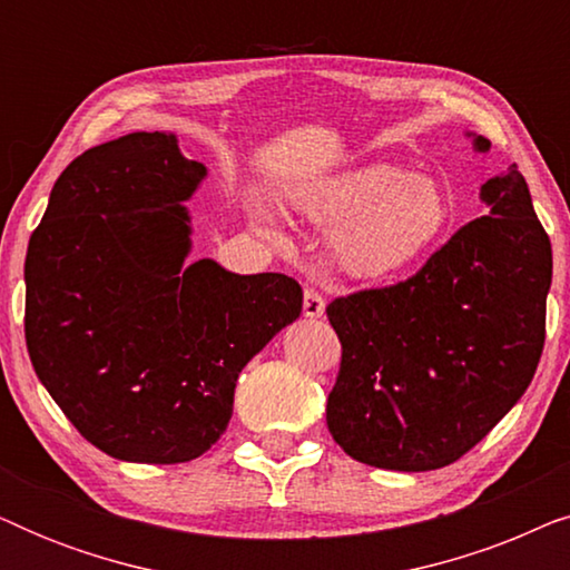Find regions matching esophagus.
Returning a JSON list of instances; mask_svg holds the SVG:
<instances>
[{
    "mask_svg": "<svg viewBox=\"0 0 570 570\" xmlns=\"http://www.w3.org/2000/svg\"><path fill=\"white\" fill-rule=\"evenodd\" d=\"M324 308H326V303L322 295H318L314 287H306V291H303V316L318 318V316H324Z\"/></svg>",
    "mask_w": 570,
    "mask_h": 570,
    "instance_id": "1",
    "label": "esophagus"
}]
</instances>
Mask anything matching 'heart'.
Listing matches in <instances>:
<instances>
[{"label": "heart", "mask_w": 570, "mask_h": 570, "mask_svg": "<svg viewBox=\"0 0 570 570\" xmlns=\"http://www.w3.org/2000/svg\"><path fill=\"white\" fill-rule=\"evenodd\" d=\"M293 207L314 228L332 233V262L342 275L379 283L400 275L439 244L451 205L433 176L392 163L342 168L293 194ZM252 225L264 238L283 240L267 207L254 202Z\"/></svg>", "instance_id": "1"}]
</instances>
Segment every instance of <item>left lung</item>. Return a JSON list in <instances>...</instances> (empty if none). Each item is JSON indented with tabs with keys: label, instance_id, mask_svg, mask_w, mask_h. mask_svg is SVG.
<instances>
[{
	"label": "left lung",
	"instance_id": "left-lung-1",
	"mask_svg": "<svg viewBox=\"0 0 570 570\" xmlns=\"http://www.w3.org/2000/svg\"><path fill=\"white\" fill-rule=\"evenodd\" d=\"M474 153L485 137L464 131ZM485 217L384 291L337 298L342 342L326 425L357 462L428 472L456 462L521 400L544 345L552 248L517 163L480 186Z\"/></svg>",
	"mask_w": 570,
	"mask_h": 570
}]
</instances>
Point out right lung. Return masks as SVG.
I'll return each instance as SVG.
<instances>
[{
	"label": "right lung",
	"instance_id": "right-lung-1",
	"mask_svg": "<svg viewBox=\"0 0 570 570\" xmlns=\"http://www.w3.org/2000/svg\"><path fill=\"white\" fill-rule=\"evenodd\" d=\"M205 178L174 131H131L69 163L30 236V363L69 423L119 462L205 454L230 423L238 373L301 316L293 277L186 262V202Z\"/></svg>",
	"mask_w": 570,
	"mask_h": 570
}]
</instances>
